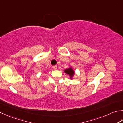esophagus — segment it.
<instances>
[{"instance_id":"esophagus-1","label":"esophagus","mask_w":123,"mask_h":123,"mask_svg":"<svg viewBox=\"0 0 123 123\" xmlns=\"http://www.w3.org/2000/svg\"><path fill=\"white\" fill-rule=\"evenodd\" d=\"M53 69H54V70H56L57 68V66H53Z\"/></svg>"}]
</instances>
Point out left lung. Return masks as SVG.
<instances>
[{"mask_svg": "<svg viewBox=\"0 0 123 123\" xmlns=\"http://www.w3.org/2000/svg\"><path fill=\"white\" fill-rule=\"evenodd\" d=\"M64 71L69 76L70 78L71 79H73L74 74H75V71H74V70L72 68L71 66H70L68 68L64 69Z\"/></svg>", "mask_w": 123, "mask_h": 123, "instance_id": "1", "label": "left lung"}]
</instances>
